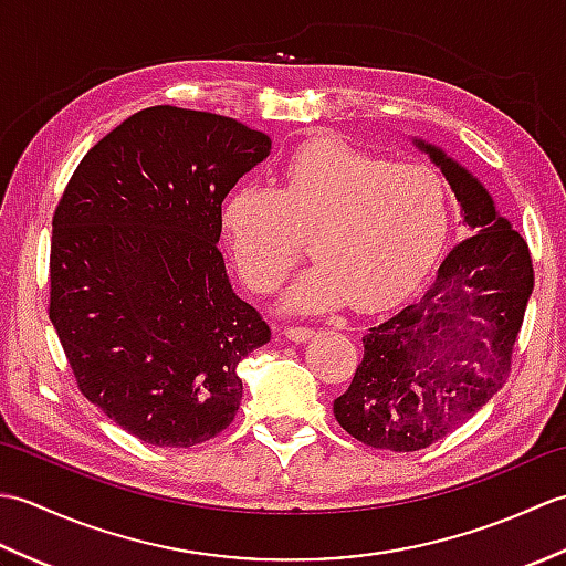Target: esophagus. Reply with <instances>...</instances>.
<instances>
[{"instance_id": "obj_1", "label": "esophagus", "mask_w": 566, "mask_h": 566, "mask_svg": "<svg viewBox=\"0 0 566 566\" xmlns=\"http://www.w3.org/2000/svg\"><path fill=\"white\" fill-rule=\"evenodd\" d=\"M284 335H286V340H292V343H306L314 338V328L290 326V328H284Z\"/></svg>"}]
</instances>
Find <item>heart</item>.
Wrapping results in <instances>:
<instances>
[{
	"label": "heart",
	"mask_w": 566,
	"mask_h": 566,
	"mask_svg": "<svg viewBox=\"0 0 566 566\" xmlns=\"http://www.w3.org/2000/svg\"><path fill=\"white\" fill-rule=\"evenodd\" d=\"M221 228L243 280L272 292L302 258L316 260L284 311L323 314L353 302L375 311L403 296L438 260L450 191L426 163H389L318 138L284 163L276 187L245 182L226 197Z\"/></svg>",
	"instance_id": "heart-1"
}]
</instances>
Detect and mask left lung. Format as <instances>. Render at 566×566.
<instances>
[{
    "instance_id": "obj_1",
    "label": "left lung",
    "mask_w": 566,
    "mask_h": 566,
    "mask_svg": "<svg viewBox=\"0 0 566 566\" xmlns=\"http://www.w3.org/2000/svg\"><path fill=\"white\" fill-rule=\"evenodd\" d=\"M411 143L450 185L469 238L416 304L369 328L353 384L333 401L353 438L391 452L428 448L503 387L533 294L531 252L482 179L436 143Z\"/></svg>"
}]
</instances>
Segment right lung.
Listing matches in <instances>:
<instances>
[{"label":"right lung","mask_w":566,"mask_h":566,"mask_svg":"<svg viewBox=\"0 0 566 566\" xmlns=\"http://www.w3.org/2000/svg\"><path fill=\"white\" fill-rule=\"evenodd\" d=\"M270 153L233 118L150 106L84 155L55 209L53 328L82 394L155 448L231 426L238 365L270 340L219 250L223 199Z\"/></svg>","instance_id":"1"}]
</instances>
